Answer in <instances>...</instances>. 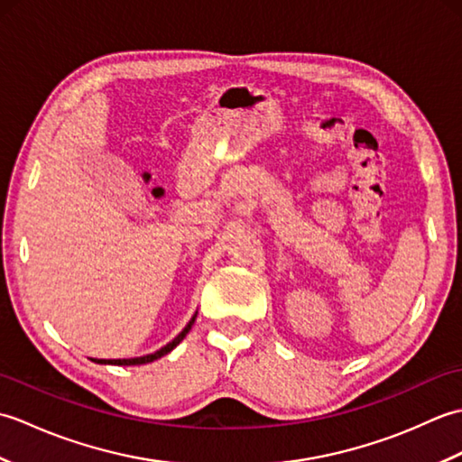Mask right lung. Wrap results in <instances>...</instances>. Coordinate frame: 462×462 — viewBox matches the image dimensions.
I'll return each mask as SVG.
<instances>
[{"mask_svg": "<svg viewBox=\"0 0 462 462\" xmlns=\"http://www.w3.org/2000/svg\"><path fill=\"white\" fill-rule=\"evenodd\" d=\"M199 313V311H196ZM196 313L192 316V319L186 323V328L179 333V336H176L171 343H166L164 347H161L159 351H154V353H149V356H143V357H133V359H93V361H97V363H103V365H144V363H151V361H154V359H159V357H162V356H166V353H171L176 346H179V343L186 337V333L190 331V328H192V323H194V319H196Z\"/></svg>", "mask_w": 462, "mask_h": 462, "instance_id": "right-lung-1", "label": "right lung"}]
</instances>
